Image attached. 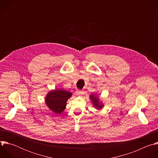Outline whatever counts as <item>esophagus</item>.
<instances>
[{
  "label": "esophagus",
  "mask_w": 158,
  "mask_h": 158,
  "mask_svg": "<svg viewBox=\"0 0 158 158\" xmlns=\"http://www.w3.org/2000/svg\"><path fill=\"white\" fill-rule=\"evenodd\" d=\"M83 93H84L83 90H77V91H76V94L77 96H81V95L83 94Z\"/></svg>",
  "instance_id": "34e87169"
}]
</instances>
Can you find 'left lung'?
<instances>
[{
	"instance_id": "1",
	"label": "left lung",
	"mask_w": 158,
	"mask_h": 158,
	"mask_svg": "<svg viewBox=\"0 0 158 158\" xmlns=\"http://www.w3.org/2000/svg\"><path fill=\"white\" fill-rule=\"evenodd\" d=\"M91 98V99L92 100V102L94 104V106L98 109H101L103 107V104H100L99 102V99L96 98V97H95L94 95H91L90 96Z\"/></svg>"
}]
</instances>
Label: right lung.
Returning a JSON list of instances; mask_svg holds the SVG:
<instances>
[{"instance_id": "1", "label": "right lung", "mask_w": 158, "mask_h": 158, "mask_svg": "<svg viewBox=\"0 0 158 158\" xmlns=\"http://www.w3.org/2000/svg\"><path fill=\"white\" fill-rule=\"evenodd\" d=\"M71 96L70 92L65 90H54L48 93L46 98V102L51 110L57 114H60L65 109L67 101Z\"/></svg>"}]
</instances>
